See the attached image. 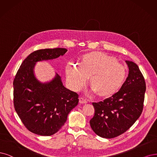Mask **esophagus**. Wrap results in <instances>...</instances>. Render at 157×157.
<instances>
[{
	"mask_svg": "<svg viewBox=\"0 0 157 157\" xmlns=\"http://www.w3.org/2000/svg\"><path fill=\"white\" fill-rule=\"evenodd\" d=\"M79 103H82V104H85L87 103V101H86V100L85 99V98H83L82 97H80L79 98Z\"/></svg>",
	"mask_w": 157,
	"mask_h": 157,
	"instance_id": "esophagus-1",
	"label": "esophagus"
}]
</instances>
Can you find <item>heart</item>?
<instances>
[{
	"mask_svg": "<svg viewBox=\"0 0 157 157\" xmlns=\"http://www.w3.org/2000/svg\"><path fill=\"white\" fill-rule=\"evenodd\" d=\"M65 74L69 85L75 91L82 88L90 78L92 90L102 98L117 94L123 88L127 77L125 68L114 57L100 52L85 54L80 64L68 61Z\"/></svg>",
	"mask_w": 157,
	"mask_h": 157,
	"instance_id": "1",
	"label": "heart"
}]
</instances>
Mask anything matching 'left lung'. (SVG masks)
<instances>
[{"mask_svg": "<svg viewBox=\"0 0 157 157\" xmlns=\"http://www.w3.org/2000/svg\"><path fill=\"white\" fill-rule=\"evenodd\" d=\"M129 74L123 88L113 97L92 103L94 115L90 120L97 135L113 138L123 134L140 117L144 107L146 82L138 65L125 61Z\"/></svg>", "mask_w": 157, "mask_h": 157, "instance_id": "8db88e82", "label": "left lung"}]
</instances>
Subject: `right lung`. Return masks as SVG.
Listing matches in <instances>:
<instances>
[{
    "label": "right lung",
    "mask_w": 157,
    "mask_h": 157,
    "mask_svg": "<svg viewBox=\"0 0 157 157\" xmlns=\"http://www.w3.org/2000/svg\"><path fill=\"white\" fill-rule=\"evenodd\" d=\"M62 48L34 51L23 61L13 80V105L23 124L30 132L51 136L59 131L68 113L78 102V94L65 88L56 74L51 82L42 83L35 77L36 63L63 56Z\"/></svg>",
    "instance_id": "add662e5"
}]
</instances>
